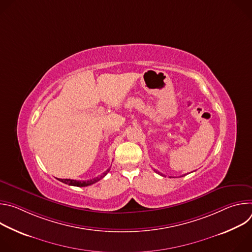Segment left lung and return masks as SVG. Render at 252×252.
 Returning <instances> with one entry per match:
<instances>
[{
	"instance_id": "8db88e82",
	"label": "left lung",
	"mask_w": 252,
	"mask_h": 252,
	"mask_svg": "<svg viewBox=\"0 0 252 252\" xmlns=\"http://www.w3.org/2000/svg\"><path fill=\"white\" fill-rule=\"evenodd\" d=\"M157 172H158V171H157ZM158 173H159V172H158ZM159 174H160V175H162V173H159Z\"/></svg>"
}]
</instances>
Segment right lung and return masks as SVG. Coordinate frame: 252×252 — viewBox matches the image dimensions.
I'll return each instance as SVG.
<instances>
[{"label":"right lung","mask_w":252,"mask_h":252,"mask_svg":"<svg viewBox=\"0 0 252 252\" xmlns=\"http://www.w3.org/2000/svg\"><path fill=\"white\" fill-rule=\"evenodd\" d=\"M110 171V168L105 170L100 176H97L95 178H93V179H90V181H75V179H69V178H58L60 182L65 184V185H68V186H73V187H88V186H91V185H94L95 183H97L98 181H100V179L102 177L105 176V174Z\"/></svg>","instance_id":"1"}]
</instances>
